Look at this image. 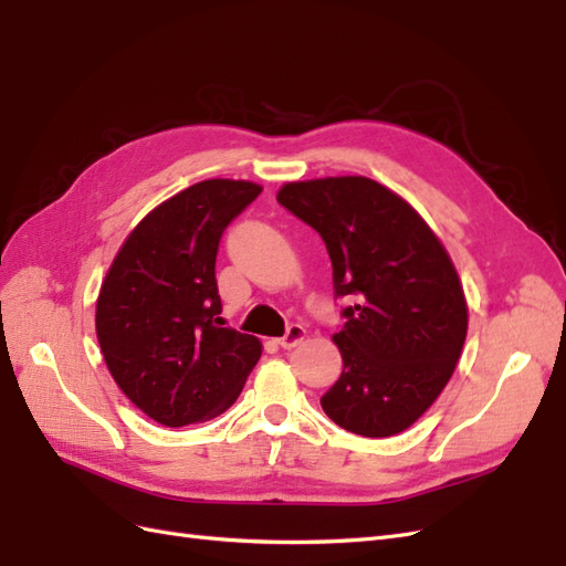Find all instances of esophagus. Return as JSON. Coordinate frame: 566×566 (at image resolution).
<instances>
[{
    "label": "esophagus",
    "instance_id": "esophagus-1",
    "mask_svg": "<svg viewBox=\"0 0 566 566\" xmlns=\"http://www.w3.org/2000/svg\"><path fill=\"white\" fill-rule=\"evenodd\" d=\"M306 337V331L302 328L300 323H293L290 325V328L285 331V335L279 339V345L283 347V349H293V347H297L300 342Z\"/></svg>",
    "mask_w": 566,
    "mask_h": 566
}]
</instances>
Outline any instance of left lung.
I'll return each mask as SVG.
<instances>
[{
    "mask_svg": "<svg viewBox=\"0 0 566 566\" xmlns=\"http://www.w3.org/2000/svg\"><path fill=\"white\" fill-rule=\"evenodd\" d=\"M279 202L318 231L337 297L356 304L333 335L339 380L321 406L342 430L380 439L408 430L447 387L468 335V302L437 233L368 177L290 181Z\"/></svg>",
    "mask_w": 566,
    "mask_h": 566,
    "instance_id": "1",
    "label": "left lung"
}]
</instances>
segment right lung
I'll return each instance as SVG.
<instances>
[{
  "label": "right lung",
  "mask_w": 566,
  "mask_h": 566,
  "mask_svg": "<svg viewBox=\"0 0 566 566\" xmlns=\"http://www.w3.org/2000/svg\"><path fill=\"white\" fill-rule=\"evenodd\" d=\"M260 193V184L233 179L184 188L134 227L101 283L104 361L125 397L165 427L224 413L260 361V339L221 328L214 279L221 233Z\"/></svg>",
  "instance_id": "obj_1"
}]
</instances>
